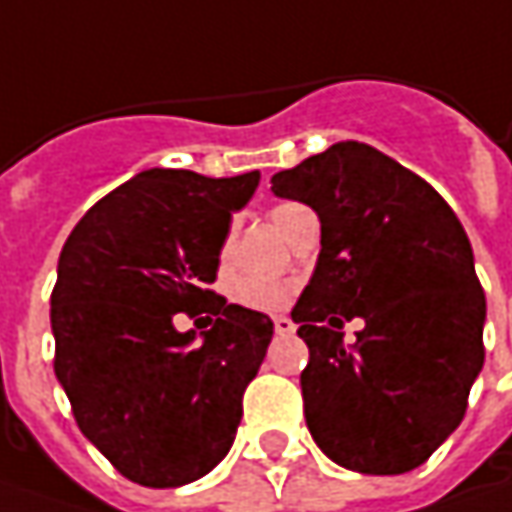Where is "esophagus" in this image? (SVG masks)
<instances>
[{"instance_id":"esophagus-1","label":"esophagus","mask_w":512,"mask_h":512,"mask_svg":"<svg viewBox=\"0 0 512 512\" xmlns=\"http://www.w3.org/2000/svg\"><path fill=\"white\" fill-rule=\"evenodd\" d=\"M275 332H278V335H292V332H295V321L286 318V315H278V318H275Z\"/></svg>"}]
</instances>
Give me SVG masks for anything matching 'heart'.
Returning <instances> with one entry per match:
<instances>
[{"label": "heart", "instance_id": "heart-1", "mask_svg": "<svg viewBox=\"0 0 512 512\" xmlns=\"http://www.w3.org/2000/svg\"><path fill=\"white\" fill-rule=\"evenodd\" d=\"M300 212H306L298 203H280L269 212V220L272 226L283 234V229L292 223V217H298ZM229 255V240L223 243V257ZM292 298V289L283 286V283H272V280H257V278H243L234 283V300L249 306V309H257V312H275L280 306H286Z\"/></svg>", "mask_w": 512, "mask_h": 512}]
</instances>
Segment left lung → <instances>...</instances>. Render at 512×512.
Returning <instances> with one entry per match:
<instances>
[{
	"instance_id": "left-lung-1",
	"label": "left lung",
	"mask_w": 512,
	"mask_h": 512,
	"mask_svg": "<svg viewBox=\"0 0 512 512\" xmlns=\"http://www.w3.org/2000/svg\"><path fill=\"white\" fill-rule=\"evenodd\" d=\"M272 191L321 220L292 309L309 346V433L346 470H415L461 424L484 367L487 300L464 226L427 180L355 140L278 171ZM352 317L365 329L344 345L337 329Z\"/></svg>"
}]
</instances>
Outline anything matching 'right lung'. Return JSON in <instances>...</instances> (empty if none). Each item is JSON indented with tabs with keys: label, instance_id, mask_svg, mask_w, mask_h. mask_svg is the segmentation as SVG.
Masks as SVG:
<instances>
[{
	"label": "right lung",
	"instance_id": "obj_1",
	"mask_svg": "<svg viewBox=\"0 0 512 512\" xmlns=\"http://www.w3.org/2000/svg\"><path fill=\"white\" fill-rule=\"evenodd\" d=\"M257 183V171L148 168L91 206L62 246L51 295L56 381L82 435L143 487H183L232 450L275 323L209 283L232 214ZM180 311H209L213 329L180 333Z\"/></svg>",
	"mask_w": 512,
	"mask_h": 512
}]
</instances>
